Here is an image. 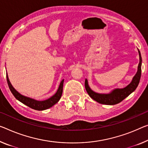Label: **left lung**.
<instances>
[{
    "label": "left lung",
    "mask_w": 148,
    "mask_h": 148,
    "mask_svg": "<svg viewBox=\"0 0 148 148\" xmlns=\"http://www.w3.org/2000/svg\"><path fill=\"white\" fill-rule=\"evenodd\" d=\"M138 53H139L140 56V63L138 64V71L135 76L134 77L132 81L127 87L124 88H116L109 94H99V93L92 91L90 89V87H88L87 80L85 79V88L90 97L101 104L114 105V104H116L120 103L125 98H126L133 91H134L136 88H137L138 84H139L141 77V72H142V57H141L139 50H138Z\"/></svg>",
    "instance_id": "8db88e82"
}]
</instances>
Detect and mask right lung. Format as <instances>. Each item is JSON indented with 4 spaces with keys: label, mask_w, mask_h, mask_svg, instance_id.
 Returning a JSON list of instances; mask_svg holds the SVG:
<instances>
[{
    "label": "right lung",
    "mask_w": 148,
    "mask_h": 148,
    "mask_svg": "<svg viewBox=\"0 0 148 148\" xmlns=\"http://www.w3.org/2000/svg\"><path fill=\"white\" fill-rule=\"evenodd\" d=\"M6 80H7L9 88H10L11 92L12 93V95L14 96L16 99L18 100V101L21 102L22 103L24 104L25 105L28 106L29 108L34 109V110H46V109L51 107L52 106H53L54 104H56L59 101H60V99L61 97V95H62L63 81H64V80L61 81L60 87L58 88V91L56 92V93L53 95V96H52L48 99L45 100V101H36L34 99H30V98L24 97L23 95H20L18 92L16 91V90L14 89V88L12 87V85H11L10 82L8 79L7 74H6Z\"/></svg>",
    "instance_id": "1"
}]
</instances>
